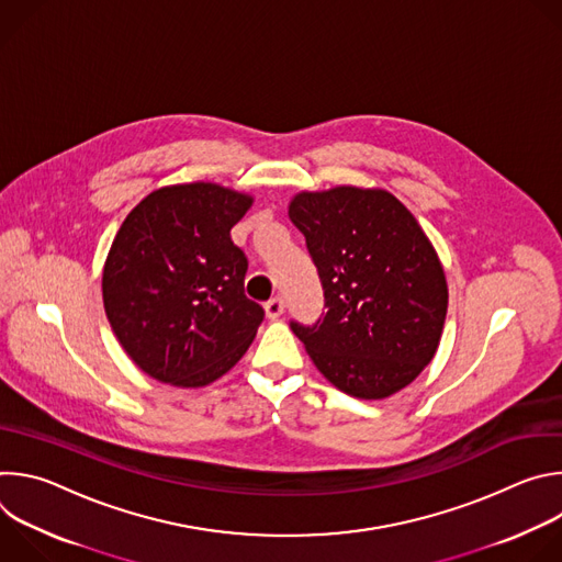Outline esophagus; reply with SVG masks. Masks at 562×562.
Instances as JSON below:
<instances>
[{"mask_svg": "<svg viewBox=\"0 0 562 562\" xmlns=\"http://www.w3.org/2000/svg\"><path fill=\"white\" fill-rule=\"evenodd\" d=\"M265 308H267V315L271 317V319H276V317H280L282 313H284V300L282 297H271L267 304H265Z\"/></svg>", "mask_w": 562, "mask_h": 562, "instance_id": "1", "label": "esophagus"}]
</instances>
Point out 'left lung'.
Here are the masks:
<instances>
[{"label": "left lung", "instance_id": "1", "mask_svg": "<svg viewBox=\"0 0 562 562\" xmlns=\"http://www.w3.org/2000/svg\"><path fill=\"white\" fill-rule=\"evenodd\" d=\"M325 291L327 313L293 334L331 384L386 397L431 362L447 315V280L407 206L380 189L336 187L289 204Z\"/></svg>", "mask_w": 562, "mask_h": 562}]
</instances>
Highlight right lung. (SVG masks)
<instances>
[{"instance_id":"add662e5","label":"right lung","mask_w":562,"mask_h":562,"mask_svg":"<svg viewBox=\"0 0 562 562\" xmlns=\"http://www.w3.org/2000/svg\"><path fill=\"white\" fill-rule=\"evenodd\" d=\"M254 198L211 182L146 195L109 251L102 295L113 334L150 378L206 386L245 356L265 308L245 295L249 260L231 228Z\"/></svg>"}]
</instances>
